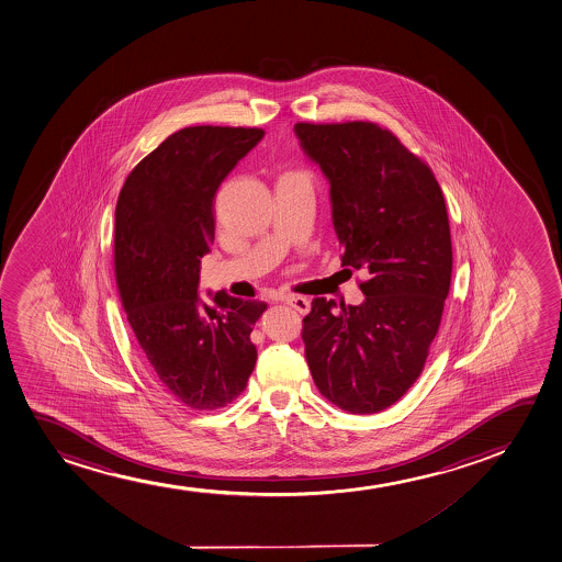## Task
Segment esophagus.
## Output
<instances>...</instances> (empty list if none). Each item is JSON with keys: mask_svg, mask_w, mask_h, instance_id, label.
Instances as JSON below:
<instances>
[{"mask_svg": "<svg viewBox=\"0 0 562 562\" xmlns=\"http://www.w3.org/2000/svg\"><path fill=\"white\" fill-rule=\"evenodd\" d=\"M284 301L290 304L291 308H295L299 314H308L311 312V301L301 297V295H285Z\"/></svg>", "mask_w": 562, "mask_h": 562, "instance_id": "esophagus-1", "label": "esophagus"}]
</instances>
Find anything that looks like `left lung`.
<instances>
[{"label": "left lung", "mask_w": 562, "mask_h": 562, "mask_svg": "<svg viewBox=\"0 0 562 562\" xmlns=\"http://www.w3.org/2000/svg\"><path fill=\"white\" fill-rule=\"evenodd\" d=\"M329 179L342 265L364 267L359 306L317 297L303 319L319 393L350 414L390 408L423 372L451 285L442 188L419 156L374 122L295 124Z\"/></svg>", "instance_id": "8db88e82"}]
</instances>
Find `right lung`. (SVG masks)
Segmentation results:
<instances>
[{
  "label": "right lung",
  "instance_id": "right-lung-1",
  "mask_svg": "<svg viewBox=\"0 0 562 562\" xmlns=\"http://www.w3.org/2000/svg\"><path fill=\"white\" fill-rule=\"evenodd\" d=\"M261 127L190 126L140 159L114 212V274L154 376L193 409L224 408L245 391L258 350L250 333L267 304L218 291L198 297L214 240V195L258 145Z\"/></svg>",
  "mask_w": 562,
  "mask_h": 562
}]
</instances>
